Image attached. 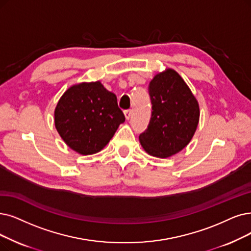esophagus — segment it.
I'll list each match as a JSON object with an SVG mask.
<instances>
[{
    "label": "esophagus",
    "mask_w": 251,
    "mask_h": 251,
    "mask_svg": "<svg viewBox=\"0 0 251 251\" xmlns=\"http://www.w3.org/2000/svg\"><path fill=\"white\" fill-rule=\"evenodd\" d=\"M125 115H126V119L131 118V116H132V110H131V109L126 110V111H125Z\"/></svg>",
    "instance_id": "34e87169"
}]
</instances>
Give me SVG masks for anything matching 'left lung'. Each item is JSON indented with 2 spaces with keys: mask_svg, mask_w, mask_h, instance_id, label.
Wrapping results in <instances>:
<instances>
[{
  "mask_svg": "<svg viewBox=\"0 0 251 251\" xmlns=\"http://www.w3.org/2000/svg\"><path fill=\"white\" fill-rule=\"evenodd\" d=\"M148 93L151 118L139 136L140 142L150 155L171 156L192 140L199 124V104L183 79L171 69L154 76Z\"/></svg>",
  "mask_w": 251,
  "mask_h": 251,
  "instance_id": "1",
  "label": "left lung"
}]
</instances>
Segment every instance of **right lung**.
Listing matches in <instances>:
<instances>
[{
    "label": "right lung",
    "instance_id": "add662e5",
    "mask_svg": "<svg viewBox=\"0 0 251 251\" xmlns=\"http://www.w3.org/2000/svg\"><path fill=\"white\" fill-rule=\"evenodd\" d=\"M125 120L116 96L100 81L70 87L54 111L58 134L70 148L81 154L103 149Z\"/></svg>",
    "mask_w": 251,
    "mask_h": 251
}]
</instances>
